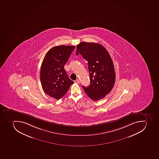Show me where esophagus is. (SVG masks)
I'll return each instance as SVG.
<instances>
[{"label": "esophagus", "mask_w": 159, "mask_h": 159, "mask_svg": "<svg viewBox=\"0 0 159 159\" xmlns=\"http://www.w3.org/2000/svg\"><path fill=\"white\" fill-rule=\"evenodd\" d=\"M75 83H78V84H80V80H75Z\"/></svg>", "instance_id": "obj_1"}]
</instances>
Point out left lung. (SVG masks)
I'll return each instance as SVG.
<instances>
[{
	"instance_id": "1",
	"label": "left lung",
	"mask_w": 159,
	"mask_h": 159,
	"mask_svg": "<svg viewBox=\"0 0 159 159\" xmlns=\"http://www.w3.org/2000/svg\"><path fill=\"white\" fill-rule=\"evenodd\" d=\"M76 55L80 54L87 60L90 84L83 86L85 93L97 101L109 93L115 81L113 62L107 50L101 44L82 42L76 47Z\"/></svg>"
}]
</instances>
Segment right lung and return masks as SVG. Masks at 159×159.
Returning <instances> with one entry per match:
<instances>
[{
	"instance_id": "1",
	"label": "right lung",
	"mask_w": 159,
	"mask_h": 159,
	"mask_svg": "<svg viewBox=\"0 0 159 159\" xmlns=\"http://www.w3.org/2000/svg\"><path fill=\"white\" fill-rule=\"evenodd\" d=\"M75 48L66 45L52 47L42 63L40 80L42 88L46 94L56 100L61 99L74 83L68 78L64 66Z\"/></svg>"
}]
</instances>
